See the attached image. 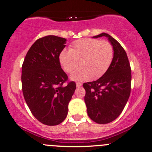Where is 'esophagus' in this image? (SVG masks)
<instances>
[{
	"mask_svg": "<svg viewBox=\"0 0 152 152\" xmlns=\"http://www.w3.org/2000/svg\"><path fill=\"white\" fill-rule=\"evenodd\" d=\"M76 86H77V87H80V86H81V85H82V84L80 82H76Z\"/></svg>",
	"mask_w": 152,
	"mask_h": 152,
	"instance_id": "esophagus-1",
	"label": "esophagus"
}]
</instances>
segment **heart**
Segmentation results:
<instances>
[{
	"label": "heart",
	"mask_w": 152,
	"mask_h": 152,
	"mask_svg": "<svg viewBox=\"0 0 152 152\" xmlns=\"http://www.w3.org/2000/svg\"><path fill=\"white\" fill-rule=\"evenodd\" d=\"M114 57V49L110 42L94 38L77 39L60 52L59 62L63 71L71 73L79 64L81 68L71 76L76 81L99 79L110 66Z\"/></svg>",
	"instance_id": "1"
}]
</instances>
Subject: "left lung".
I'll list each match as a JSON object with an SVG mask.
<instances>
[{
    "label": "left lung",
    "instance_id": "8db88e82",
    "mask_svg": "<svg viewBox=\"0 0 152 152\" xmlns=\"http://www.w3.org/2000/svg\"><path fill=\"white\" fill-rule=\"evenodd\" d=\"M106 37L114 49V57L105 73L91 82L83 84L88 115L99 124L115 120L124 109L131 94V69L126 51L119 42L107 33L93 37Z\"/></svg>",
    "mask_w": 152,
    "mask_h": 152
}]
</instances>
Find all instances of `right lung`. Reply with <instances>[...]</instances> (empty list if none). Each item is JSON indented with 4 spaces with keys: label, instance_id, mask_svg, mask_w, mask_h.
I'll return each mask as SVG.
<instances>
[{
    "label": "right lung",
    "instance_id": "right-lung-1",
    "mask_svg": "<svg viewBox=\"0 0 152 152\" xmlns=\"http://www.w3.org/2000/svg\"><path fill=\"white\" fill-rule=\"evenodd\" d=\"M65 38L48 35L38 39L29 48L21 67L24 97L36 119L47 126H56L66 119L68 105L76 86L59 62Z\"/></svg>",
    "mask_w": 152,
    "mask_h": 152
}]
</instances>
